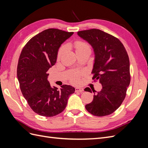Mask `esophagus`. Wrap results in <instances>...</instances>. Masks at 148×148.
Returning <instances> with one entry per match:
<instances>
[{"label": "esophagus", "instance_id": "34e87169", "mask_svg": "<svg viewBox=\"0 0 148 148\" xmlns=\"http://www.w3.org/2000/svg\"><path fill=\"white\" fill-rule=\"evenodd\" d=\"M84 91V89H83V88H75V91L76 92H83Z\"/></svg>", "mask_w": 148, "mask_h": 148}]
</instances>
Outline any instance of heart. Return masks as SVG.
I'll return each mask as SVG.
<instances>
[{
	"label": "heart",
	"instance_id": "heart-1",
	"mask_svg": "<svg viewBox=\"0 0 148 148\" xmlns=\"http://www.w3.org/2000/svg\"><path fill=\"white\" fill-rule=\"evenodd\" d=\"M75 50H76V52H78L80 51H86V50H88V51H91V47L88 44H87L86 42H84L81 41H78L77 42H75ZM64 51V47H62L59 51V53H58V57H60V56H62V53H63ZM73 82H76L77 81V78L76 77H73V78H72Z\"/></svg>",
	"mask_w": 148,
	"mask_h": 148
}]
</instances>
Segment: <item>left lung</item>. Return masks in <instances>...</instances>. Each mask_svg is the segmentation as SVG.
<instances>
[{"instance_id":"left-lung-1","label":"left lung","mask_w":148,"mask_h":148,"mask_svg":"<svg viewBox=\"0 0 148 148\" xmlns=\"http://www.w3.org/2000/svg\"><path fill=\"white\" fill-rule=\"evenodd\" d=\"M91 46L94 53L92 79L102 84L99 92L92 90L93 101L85 106L91 114L102 117L112 114L122 104L130 83V61L126 49L120 40L98 29L77 32ZM85 91L91 92L89 88Z\"/></svg>"}]
</instances>
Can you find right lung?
I'll return each mask as SVG.
<instances>
[{"label": "right lung", "instance_id": "obj_1", "mask_svg": "<svg viewBox=\"0 0 148 148\" xmlns=\"http://www.w3.org/2000/svg\"><path fill=\"white\" fill-rule=\"evenodd\" d=\"M73 32L49 28L34 36L22 50L17 66V78L22 95L34 112L45 117L59 114L66 106L75 89L64 84L52 87L48 70L56 63L62 43Z\"/></svg>", "mask_w": 148, "mask_h": 148}]
</instances>
